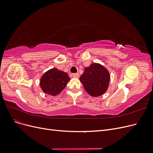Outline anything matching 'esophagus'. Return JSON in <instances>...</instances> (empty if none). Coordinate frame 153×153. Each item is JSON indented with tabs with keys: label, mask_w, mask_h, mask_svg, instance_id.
<instances>
[{
	"label": "esophagus",
	"mask_w": 153,
	"mask_h": 153,
	"mask_svg": "<svg viewBox=\"0 0 153 153\" xmlns=\"http://www.w3.org/2000/svg\"><path fill=\"white\" fill-rule=\"evenodd\" d=\"M73 76L75 77V78H79L80 75L78 73H75V74H73Z\"/></svg>",
	"instance_id": "1"
}]
</instances>
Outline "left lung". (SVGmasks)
Here are the masks:
<instances>
[{
	"label": "left lung",
	"mask_w": 153,
	"mask_h": 153,
	"mask_svg": "<svg viewBox=\"0 0 153 153\" xmlns=\"http://www.w3.org/2000/svg\"><path fill=\"white\" fill-rule=\"evenodd\" d=\"M110 75L108 70L99 63H92L85 70L80 81L89 95L98 97L104 94L108 89Z\"/></svg>",
	"instance_id": "left-lung-1"
}]
</instances>
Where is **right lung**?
Here are the masks:
<instances>
[{
	"label": "right lung",
	"mask_w": 153,
	"mask_h": 153,
	"mask_svg": "<svg viewBox=\"0 0 153 153\" xmlns=\"http://www.w3.org/2000/svg\"><path fill=\"white\" fill-rule=\"evenodd\" d=\"M70 80L68 73L52 68L46 71L40 79V87L45 94L57 96L66 87Z\"/></svg>",
	"instance_id": "1"
}]
</instances>
